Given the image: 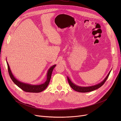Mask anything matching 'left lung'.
I'll return each instance as SVG.
<instances>
[{
  "label": "left lung",
  "instance_id": "obj_1",
  "mask_svg": "<svg viewBox=\"0 0 121 121\" xmlns=\"http://www.w3.org/2000/svg\"><path fill=\"white\" fill-rule=\"evenodd\" d=\"M111 70L109 72V73H108V74L107 75V76H106V77L104 78V79L103 80L102 82H101L100 83L94 85V86H90V87H80V86H77L76 85H75V84H74L73 82H71V81L70 80V79L69 78L67 77V80L68 81L69 84V85L70 86V87H71L72 89H73L74 90H75L76 91L78 92H89L90 91H93L95 90H97L98 89H99V88H100V87L104 84V83L105 82V81H106L107 79L108 78L110 72H111Z\"/></svg>",
  "mask_w": 121,
  "mask_h": 121
}]
</instances>
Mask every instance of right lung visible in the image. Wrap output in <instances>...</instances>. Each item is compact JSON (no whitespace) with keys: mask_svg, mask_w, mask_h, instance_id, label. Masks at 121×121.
<instances>
[{"mask_svg":"<svg viewBox=\"0 0 121 121\" xmlns=\"http://www.w3.org/2000/svg\"><path fill=\"white\" fill-rule=\"evenodd\" d=\"M7 65H8V71L9 75V76L13 81V82L18 87L21 88L22 90L24 91L28 92H32V93H39L43 91H44L47 87L48 85L49 84L52 73L53 70L54 68L56 66V65H55L53 66H52L48 70L47 74V79L46 81L42 84L40 85H31L29 84H27L25 83H23L17 80L13 75L12 73H11V70L10 69L9 66V65L7 61Z\"/></svg>","mask_w":121,"mask_h":121,"instance_id":"1","label":"right lung"}]
</instances>
